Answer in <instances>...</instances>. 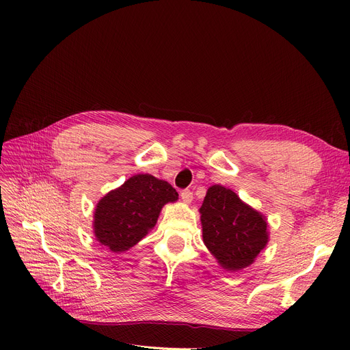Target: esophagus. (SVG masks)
<instances>
[{"label": "esophagus", "instance_id": "obj_1", "mask_svg": "<svg viewBox=\"0 0 350 350\" xmlns=\"http://www.w3.org/2000/svg\"><path fill=\"white\" fill-rule=\"evenodd\" d=\"M180 197H181L183 201H185L186 204H190L191 201H193V193H191L190 190H183V191L180 193Z\"/></svg>", "mask_w": 350, "mask_h": 350}]
</instances>
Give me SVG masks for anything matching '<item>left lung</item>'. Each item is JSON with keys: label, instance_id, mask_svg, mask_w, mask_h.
Returning <instances> with one entry per match:
<instances>
[{"label": "left lung", "instance_id": "left-lung-1", "mask_svg": "<svg viewBox=\"0 0 350 350\" xmlns=\"http://www.w3.org/2000/svg\"><path fill=\"white\" fill-rule=\"evenodd\" d=\"M200 214L203 241L227 271L235 272L251 265L268 243L265 217L230 189L211 186Z\"/></svg>", "mask_w": 350, "mask_h": 350}]
</instances>
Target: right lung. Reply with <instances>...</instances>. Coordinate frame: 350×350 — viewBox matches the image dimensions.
<instances>
[{"label":"right lung","mask_w":350,"mask_h":350,"mask_svg":"<svg viewBox=\"0 0 350 350\" xmlns=\"http://www.w3.org/2000/svg\"><path fill=\"white\" fill-rule=\"evenodd\" d=\"M177 198V191L167 181L152 174L131 177L96 204V240L112 252L127 251L156 226L163 206Z\"/></svg>","instance_id":"add662e5"}]
</instances>
